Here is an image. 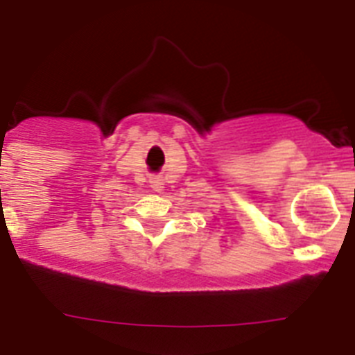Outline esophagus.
Masks as SVG:
<instances>
[{
	"mask_svg": "<svg viewBox=\"0 0 355 355\" xmlns=\"http://www.w3.org/2000/svg\"><path fill=\"white\" fill-rule=\"evenodd\" d=\"M150 184H151V189L157 193H162L164 191V180L162 177H159V175H153V177H150Z\"/></svg>",
	"mask_w": 355,
	"mask_h": 355,
	"instance_id": "obj_1",
	"label": "esophagus"
}]
</instances>
